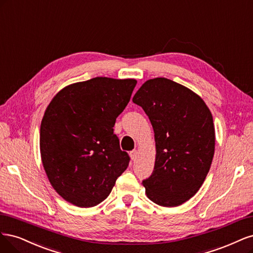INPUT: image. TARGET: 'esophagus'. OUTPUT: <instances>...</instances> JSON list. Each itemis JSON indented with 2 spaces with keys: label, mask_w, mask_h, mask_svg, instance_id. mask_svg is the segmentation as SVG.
<instances>
[{
  "label": "esophagus",
  "mask_w": 253,
  "mask_h": 253,
  "mask_svg": "<svg viewBox=\"0 0 253 253\" xmlns=\"http://www.w3.org/2000/svg\"><path fill=\"white\" fill-rule=\"evenodd\" d=\"M129 154H130V158H131V160L134 161L136 159V156H137V151L136 150H132V151H130Z\"/></svg>",
  "instance_id": "esophagus-1"
}]
</instances>
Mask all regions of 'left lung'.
I'll return each instance as SVG.
<instances>
[{"label": "left lung", "mask_w": 253, "mask_h": 253, "mask_svg": "<svg viewBox=\"0 0 253 253\" xmlns=\"http://www.w3.org/2000/svg\"><path fill=\"white\" fill-rule=\"evenodd\" d=\"M153 127L157 157L143 180L149 200L174 207L191 199L205 181L214 154L211 112L190 89L165 78L145 82L134 94Z\"/></svg>", "instance_id": "8db88e82"}]
</instances>
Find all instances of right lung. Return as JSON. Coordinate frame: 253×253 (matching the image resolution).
Segmentation results:
<instances>
[{
  "label": "right lung",
  "mask_w": 253,
  "mask_h": 253,
  "mask_svg": "<svg viewBox=\"0 0 253 253\" xmlns=\"http://www.w3.org/2000/svg\"><path fill=\"white\" fill-rule=\"evenodd\" d=\"M136 81L94 78L69 85L45 111L40 130L43 166L54 190L78 207H93L110 194L130 158L113 126Z\"/></svg>",
  "instance_id": "right-lung-1"
}]
</instances>
